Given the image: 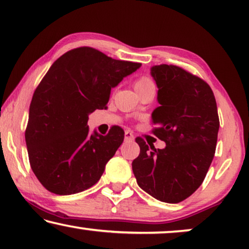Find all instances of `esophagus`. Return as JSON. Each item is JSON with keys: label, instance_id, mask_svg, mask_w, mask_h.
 <instances>
[{"label": "esophagus", "instance_id": "1", "mask_svg": "<svg viewBox=\"0 0 249 249\" xmlns=\"http://www.w3.org/2000/svg\"><path fill=\"white\" fill-rule=\"evenodd\" d=\"M124 141L125 142L134 141V134H132L130 130H125L124 131Z\"/></svg>", "mask_w": 249, "mask_h": 249}]
</instances>
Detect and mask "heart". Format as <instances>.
Wrapping results in <instances>:
<instances>
[{
  "instance_id": "b5f03b06",
  "label": "heart",
  "mask_w": 249,
  "mask_h": 249,
  "mask_svg": "<svg viewBox=\"0 0 249 249\" xmlns=\"http://www.w3.org/2000/svg\"><path fill=\"white\" fill-rule=\"evenodd\" d=\"M149 87H154L155 88V84L154 80L152 78H149L147 76H142L136 79L135 81V88L136 90L139 91L142 89H145V88H149Z\"/></svg>"
}]
</instances>
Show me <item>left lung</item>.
Here are the masks:
<instances>
[{"label":"left lung","instance_id":"obj_1","mask_svg":"<svg viewBox=\"0 0 249 249\" xmlns=\"http://www.w3.org/2000/svg\"><path fill=\"white\" fill-rule=\"evenodd\" d=\"M151 71L160 103L152 113V134L166 146L151 151L136 138L141 153L132 171L146 193L176 204L196 192L212 163L220 127L216 101L206 81L182 68L160 64Z\"/></svg>","mask_w":249,"mask_h":249}]
</instances>
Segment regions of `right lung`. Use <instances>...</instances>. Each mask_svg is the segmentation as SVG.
I'll return each instance as SVG.
<instances>
[{"instance_id":"add662e5","label":"right lung","mask_w":249,"mask_h":249,"mask_svg":"<svg viewBox=\"0 0 249 249\" xmlns=\"http://www.w3.org/2000/svg\"><path fill=\"white\" fill-rule=\"evenodd\" d=\"M141 66L88 46L52 64L34 91L25 131L30 166L49 192L72 195L100 180L124 131L113 125L107 135H90L88 114L107 108L111 88Z\"/></svg>"}]
</instances>
